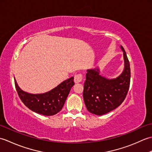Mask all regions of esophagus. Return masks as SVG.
I'll use <instances>...</instances> for the list:
<instances>
[{"label":"esophagus","instance_id":"obj_1","mask_svg":"<svg viewBox=\"0 0 152 152\" xmlns=\"http://www.w3.org/2000/svg\"><path fill=\"white\" fill-rule=\"evenodd\" d=\"M82 79H83V77L81 74H76V75H74V82L76 83L81 82L82 81Z\"/></svg>","mask_w":152,"mask_h":152}]
</instances>
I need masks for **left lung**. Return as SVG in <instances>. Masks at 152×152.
Wrapping results in <instances>:
<instances>
[{
	"label": "left lung",
	"instance_id": "obj_1",
	"mask_svg": "<svg viewBox=\"0 0 152 152\" xmlns=\"http://www.w3.org/2000/svg\"><path fill=\"white\" fill-rule=\"evenodd\" d=\"M124 69L116 78L108 79L100 74L99 68L88 69L83 96L87 109L93 114L101 115L115 109L124 102L131 80L129 61L124 48Z\"/></svg>",
	"mask_w": 152,
	"mask_h": 152
}]
</instances>
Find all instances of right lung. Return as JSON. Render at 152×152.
I'll return each instance as SVG.
<instances>
[{
  "mask_svg": "<svg viewBox=\"0 0 152 152\" xmlns=\"http://www.w3.org/2000/svg\"><path fill=\"white\" fill-rule=\"evenodd\" d=\"M14 82L18 95L23 104L31 110L47 116L53 115L61 110L71 88L74 85V77H71L50 91L31 94L21 89L15 78Z\"/></svg>",
  "mask_w": 152,
  "mask_h": 152,
  "instance_id": "add662e5",
  "label": "right lung"
}]
</instances>
